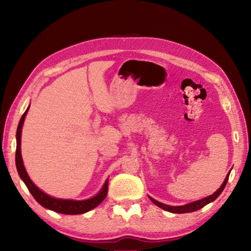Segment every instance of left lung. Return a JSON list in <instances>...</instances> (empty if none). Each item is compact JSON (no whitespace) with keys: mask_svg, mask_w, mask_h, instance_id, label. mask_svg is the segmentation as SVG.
I'll return each mask as SVG.
<instances>
[{"mask_svg":"<svg viewBox=\"0 0 251 251\" xmlns=\"http://www.w3.org/2000/svg\"><path fill=\"white\" fill-rule=\"evenodd\" d=\"M231 170H232V169H231ZM231 170H230V172H228V174L226 175V177L225 181H223V183L221 184L220 188L218 189L214 194H211V195L207 196V197H204V199H201V200L195 201H193V202H189V204H186V205H182V206H170V205L163 204V202H161V201H157L156 200L152 199L151 196H149V199H150L151 201L154 202V204H155L156 206H158L159 208H162V209L166 210V211L173 212V214H186V212H193V211H196V210L201 209V208H202L204 206H206L207 204H209V202L214 201L217 199V197L222 193V191L225 190L226 185V182H227V180H228V176H230Z\"/></svg>","mask_w":251,"mask_h":251,"instance_id":"obj_1","label":"left lung"}]
</instances>
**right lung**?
I'll return each mask as SVG.
<instances>
[{"mask_svg":"<svg viewBox=\"0 0 251 251\" xmlns=\"http://www.w3.org/2000/svg\"><path fill=\"white\" fill-rule=\"evenodd\" d=\"M29 108L30 105L28 106V109L25 110L24 115L21 116L18 127H17V132H16L17 148H16L15 161H16V167H17V172L20 179L24 181L25 184L26 185V188H28L30 193L32 194V196L34 197V200L39 202L40 205L46 208V209H50L55 212H58V214H63V215H81L94 209L95 207H97L100 202L105 199L106 194H108V184H109L108 179L105 180L102 188H101V190L97 194L93 197H90V199L83 200V201L56 199V197H52L49 194H46L45 192L40 190L33 182H32V180L30 179L29 175L25 168L23 156H21V149H20L21 130H23V125L25 119V115L29 111Z\"/></svg>","mask_w":251,"mask_h":251,"instance_id":"add662e5","label":"right lung"}]
</instances>
